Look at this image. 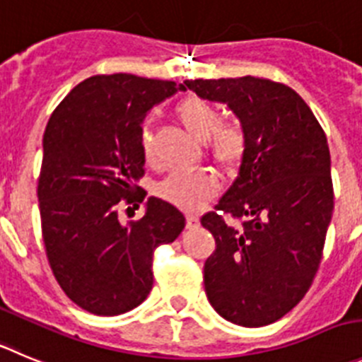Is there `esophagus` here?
<instances>
[{"label": "esophagus", "mask_w": 362, "mask_h": 362, "mask_svg": "<svg viewBox=\"0 0 362 362\" xmlns=\"http://www.w3.org/2000/svg\"><path fill=\"white\" fill-rule=\"evenodd\" d=\"M185 221H187V228H197L198 225H200V218L198 216H187L185 218Z\"/></svg>", "instance_id": "34e87169"}]
</instances>
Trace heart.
I'll return each instance as SVG.
<instances>
[{
    "label": "heart",
    "mask_w": 362,
    "mask_h": 362,
    "mask_svg": "<svg viewBox=\"0 0 362 362\" xmlns=\"http://www.w3.org/2000/svg\"><path fill=\"white\" fill-rule=\"evenodd\" d=\"M178 123L194 139L205 143L212 160L232 173L246 155V135L234 124H221V114L209 101L189 96L175 107ZM141 151L148 162L153 158V139L148 130L141 134ZM158 197L182 211H198L218 192V182L207 171H175L157 187Z\"/></svg>",
    "instance_id": "obj_1"
}]
</instances>
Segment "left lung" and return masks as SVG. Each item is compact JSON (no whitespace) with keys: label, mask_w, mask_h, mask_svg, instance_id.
Listing matches in <instances>:
<instances>
[{"label":"left lung","mask_w":362,"mask_h":362,"mask_svg":"<svg viewBox=\"0 0 362 362\" xmlns=\"http://www.w3.org/2000/svg\"><path fill=\"white\" fill-rule=\"evenodd\" d=\"M225 103L246 135L238 178L202 225L214 235L205 293L216 313L262 327L305 296L322 261L334 209L327 137L305 101L255 76L185 80L182 90ZM223 214L245 219L230 228Z\"/></svg>","instance_id":"left-lung-1"}]
</instances>
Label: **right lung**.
I'll use <instances>...</instances> for the list:
<instances>
[{
    "mask_svg": "<svg viewBox=\"0 0 362 362\" xmlns=\"http://www.w3.org/2000/svg\"><path fill=\"white\" fill-rule=\"evenodd\" d=\"M182 86L135 74H96L53 110L42 137L39 198L49 266L67 296L98 316L146 300L153 250L185 227L177 207L150 197L139 221H119L121 202H143V121ZM139 190V193H134ZM139 207V205H137Z\"/></svg>",
    "mask_w": 362,
    "mask_h": 362,
    "instance_id": "right-lung-1",
    "label": "right lung"
}]
</instances>
